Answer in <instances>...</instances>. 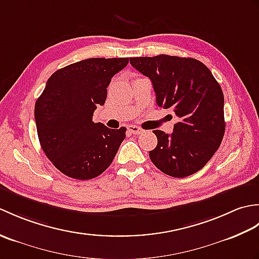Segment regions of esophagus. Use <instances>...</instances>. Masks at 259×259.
Wrapping results in <instances>:
<instances>
[{"mask_svg":"<svg viewBox=\"0 0 259 259\" xmlns=\"http://www.w3.org/2000/svg\"><path fill=\"white\" fill-rule=\"evenodd\" d=\"M128 129H129L130 133L134 134V135H140V134L144 133V130L139 128V126H137V125H129Z\"/></svg>","mask_w":259,"mask_h":259,"instance_id":"esophagus-1","label":"esophagus"}]
</instances>
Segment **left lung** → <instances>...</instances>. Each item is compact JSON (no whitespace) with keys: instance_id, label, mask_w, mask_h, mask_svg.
<instances>
[{"instance_id":"1","label":"left lung","mask_w":259,"mask_h":259,"mask_svg":"<svg viewBox=\"0 0 259 259\" xmlns=\"http://www.w3.org/2000/svg\"><path fill=\"white\" fill-rule=\"evenodd\" d=\"M130 63L152 82L156 101L180 119L174 133L155 130L158 144L149 152L163 174L184 178L210 160L225 134L224 93L205 64L192 58L160 54L130 58Z\"/></svg>"}]
</instances>
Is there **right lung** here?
Segmentation results:
<instances>
[{
	"instance_id": "right-lung-1",
	"label": "right lung",
	"mask_w": 259,
	"mask_h": 259,
	"mask_svg": "<svg viewBox=\"0 0 259 259\" xmlns=\"http://www.w3.org/2000/svg\"><path fill=\"white\" fill-rule=\"evenodd\" d=\"M128 58H92L69 64L49 78L34 107L42 150L70 178L89 180L111 164L125 138V128L109 129L92 121L107 99L112 76Z\"/></svg>"
}]
</instances>
